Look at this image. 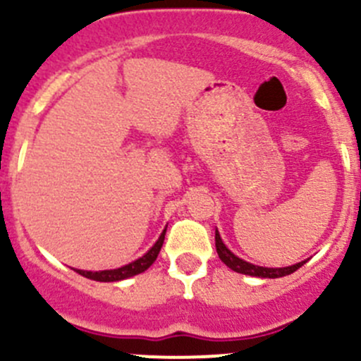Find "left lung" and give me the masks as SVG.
<instances>
[{"mask_svg":"<svg viewBox=\"0 0 361 361\" xmlns=\"http://www.w3.org/2000/svg\"><path fill=\"white\" fill-rule=\"evenodd\" d=\"M214 245H216V251H218V257H220V260L224 262L227 267H231L232 271L239 272V274H248V276H257V278H272L274 279V278H283V276L292 274V272L297 271V269H300L302 265L305 264V260H304V262H298V264H295V265H290V267H279V269L253 265V264H250V262H245V260H241L239 257H235V255L224 245V241H221L218 231H214Z\"/></svg>","mask_w":361,"mask_h":361,"instance_id":"obj_1","label":"left lung"}]
</instances>
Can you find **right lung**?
<instances>
[{"label":"right lung","instance_id":"obj_1","mask_svg":"<svg viewBox=\"0 0 361 361\" xmlns=\"http://www.w3.org/2000/svg\"><path fill=\"white\" fill-rule=\"evenodd\" d=\"M164 235H166V231H164L162 234H160V238L157 239V243H155V245L152 246V248L148 250L147 253L143 255V257L137 258V260H134V262H130V264L123 265V267L111 269V271H99V272L80 271V269H76V272H78V274H82V276H85V278L94 279V281H103V283L120 281V279H127V278H130V276L141 274V272L147 271V269L150 267V265L154 264L155 260H157L159 251H160V248H162V245H164Z\"/></svg>","mask_w":361,"mask_h":361}]
</instances>
